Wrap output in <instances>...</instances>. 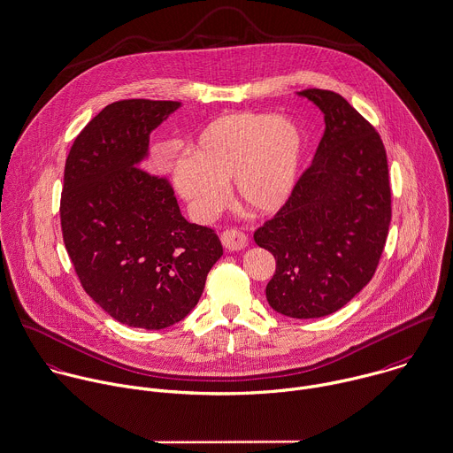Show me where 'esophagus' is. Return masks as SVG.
Returning a JSON list of instances; mask_svg holds the SVG:
<instances>
[{"mask_svg":"<svg viewBox=\"0 0 453 453\" xmlns=\"http://www.w3.org/2000/svg\"><path fill=\"white\" fill-rule=\"evenodd\" d=\"M223 246L230 251H239L248 246V235L239 228H228L221 234Z\"/></svg>","mask_w":453,"mask_h":453,"instance_id":"obj_1","label":"esophagus"}]
</instances>
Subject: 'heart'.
<instances>
[{
	"mask_svg": "<svg viewBox=\"0 0 453 453\" xmlns=\"http://www.w3.org/2000/svg\"><path fill=\"white\" fill-rule=\"evenodd\" d=\"M303 137L288 118L234 112L202 128L189 148V159L177 161L173 182L193 214L209 219L234 196L246 209L271 214L290 198L301 168Z\"/></svg>",
	"mask_w": 453,
	"mask_h": 453,
	"instance_id": "obj_1",
	"label": "heart"
}]
</instances>
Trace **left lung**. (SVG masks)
<instances>
[{
  "instance_id": "obj_1",
  "label": "left lung",
  "mask_w": 453,
  "mask_h": 453,
  "mask_svg": "<svg viewBox=\"0 0 453 453\" xmlns=\"http://www.w3.org/2000/svg\"><path fill=\"white\" fill-rule=\"evenodd\" d=\"M319 107L325 134L287 203L255 232L276 258L265 288L290 318H321L351 301L374 276L392 219L387 151L374 127L341 95L299 91Z\"/></svg>"
}]
</instances>
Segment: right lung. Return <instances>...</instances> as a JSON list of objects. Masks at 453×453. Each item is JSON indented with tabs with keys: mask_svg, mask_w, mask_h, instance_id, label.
I'll return each mask as SVG.
<instances>
[{
	"mask_svg": "<svg viewBox=\"0 0 453 453\" xmlns=\"http://www.w3.org/2000/svg\"><path fill=\"white\" fill-rule=\"evenodd\" d=\"M179 102L107 105L75 137L65 165L63 242L86 294L146 330L180 321L223 255L212 228L182 218L166 177L141 166L150 135Z\"/></svg>",
	"mask_w": 453,
	"mask_h": 453,
	"instance_id": "1",
	"label": "right lung"
}]
</instances>
